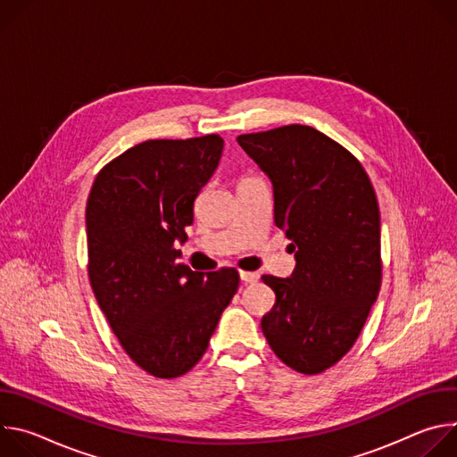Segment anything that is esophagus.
<instances>
[{
  "label": "esophagus",
  "instance_id": "34e87169",
  "mask_svg": "<svg viewBox=\"0 0 457 457\" xmlns=\"http://www.w3.org/2000/svg\"><path fill=\"white\" fill-rule=\"evenodd\" d=\"M240 278L245 284H254L258 280V275L253 273V271H240Z\"/></svg>",
  "mask_w": 457,
  "mask_h": 457
}]
</instances>
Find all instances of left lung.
I'll return each instance as SVG.
<instances>
[{
    "mask_svg": "<svg viewBox=\"0 0 457 457\" xmlns=\"http://www.w3.org/2000/svg\"><path fill=\"white\" fill-rule=\"evenodd\" d=\"M237 141L270 175L275 224L296 256L291 278L262 275L277 295L262 333L287 367L320 374L351 351L379 293L376 191L360 161L312 126L287 124Z\"/></svg>",
    "mask_w": 457,
    "mask_h": 457,
    "instance_id": "left-lung-1",
    "label": "left lung"
}]
</instances>
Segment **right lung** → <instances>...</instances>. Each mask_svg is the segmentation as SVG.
Segmentation results:
<instances>
[{
	"instance_id": "obj_1",
	"label": "right lung",
	"mask_w": 457,
	"mask_h": 457,
	"mask_svg": "<svg viewBox=\"0 0 457 457\" xmlns=\"http://www.w3.org/2000/svg\"><path fill=\"white\" fill-rule=\"evenodd\" d=\"M224 150L217 134L150 139L97 173L87 203L88 278L124 353L155 378L189 372L235 296V268L179 264L193 203Z\"/></svg>"
}]
</instances>
